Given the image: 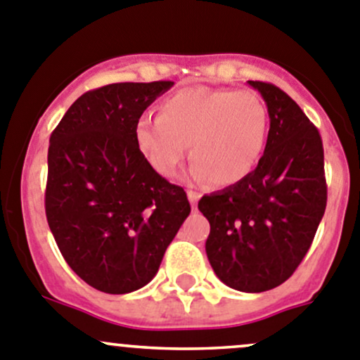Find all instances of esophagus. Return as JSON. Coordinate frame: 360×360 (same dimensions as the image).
Listing matches in <instances>:
<instances>
[{"mask_svg":"<svg viewBox=\"0 0 360 360\" xmlns=\"http://www.w3.org/2000/svg\"><path fill=\"white\" fill-rule=\"evenodd\" d=\"M198 198H200V195L197 193V191H193V190H190L188 191V200H190V203H191V207H197V202H198Z\"/></svg>","mask_w":360,"mask_h":360,"instance_id":"obj_1","label":"esophagus"}]
</instances>
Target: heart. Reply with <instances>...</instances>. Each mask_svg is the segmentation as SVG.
Wrapping results in <instances>:
<instances>
[{
  "label": "heart",
  "instance_id": "1",
  "mask_svg": "<svg viewBox=\"0 0 360 360\" xmlns=\"http://www.w3.org/2000/svg\"><path fill=\"white\" fill-rule=\"evenodd\" d=\"M268 136L264 101L250 90L193 85L160 103L158 116L137 120L141 153L163 177H172L190 146L191 177L233 186L254 170Z\"/></svg>",
  "mask_w": 360,
  "mask_h": 360
}]
</instances>
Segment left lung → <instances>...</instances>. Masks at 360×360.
<instances>
[{
  "label": "left lung",
  "mask_w": 360,
  "mask_h": 360,
  "mask_svg": "<svg viewBox=\"0 0 360 360\" xmlns=\"http://www.w3.org/2000/svg\"><path fill=\"white\" fill-rule=\"evenodd\" d=\"M270 116L266 148L240 183L203 195L205 252L221 282L242 292L284 284L307 256L328 203L317 127L278 86L249 82Z\"/></svg>",
  "instance_id": "left-lung-1"
}]
</instances>
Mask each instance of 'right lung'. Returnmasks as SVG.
Returning a JSON list of instances; mask_svg holds the SVG:
<instances>
[{
  "mask_svg": "<svg viewBox=\"0 0 360 360\" xmlns=\"http://www.w3.org/2000/svg\"><path fill=\"white\" fill-rule=\"evenodd\" d=\"M172 85L89 90L50 136L46 221L71 270L97 291L144 288L191 210L186 191L160 176L134 137L144 110Z\"/></svg>",
  "mask_w": 360,
  "mask_h": 360,
  "instance_id": "obj_1",
  "label": "right lung"
}]
</instances>
